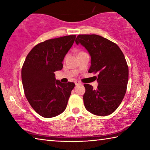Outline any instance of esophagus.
<instances>
[{
	"label": "esophagus",
	"instance_id": "obj_1",
	"mask_svg": "<svg viewBox=\"0 0 150 150\" xmlns=\"http://www.w3.org/2000/svg\"><path fill=\"white\" fill-rule=\"evenodd\" d=\"M75 85H79V84H81V83L80 82V81H76L75 82Z\"/></svg>",
	"mask_w": 150,
	"mask_h": 150
}]
</instances>
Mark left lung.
Masks as SVG:
<instances>
[{
    "label": "left lung",
    "mask_w": 150,
    "mask_h": 150,
    "mask_svg": "<svg viewBox=\"0 0 150 150\" xmlns=\"http://www.w3.org/2000/svg\"><path fill=\"white\" fill-rule=\"evenodd\" d=\"M77 45L84 47L91 57L89 73H98V88L84 84V107L96 115L114 112L126 93L129 67L122 52L115 43L98 35H79Z\"/></svg>",
    "instance_id": "obj_1"
}]
</instances>
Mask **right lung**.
I'll use <instances>...</instances> for the list:
<instances>
[{"instance_id":"obj_1","label":"right lung","mask_w":150,"mask_h":150,"mask_svg":"<svg viewBox=\"0 0 150 150\" xmlns=\"http://www.w3.org/2000/svg\"><path fill=\"white\" fill-rule=\"evenodd\" d=\"M76 35H68L40 42L32 48L21 68L25 97L33 109L43 117L50 118L66 110L75 83L56 80L54 72L72 47Z\"/></svg>"}]
</instances>
